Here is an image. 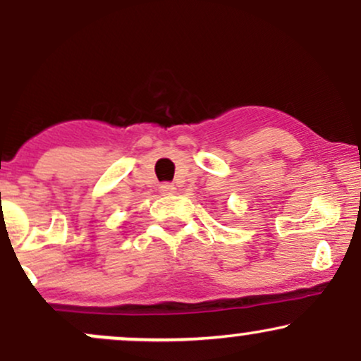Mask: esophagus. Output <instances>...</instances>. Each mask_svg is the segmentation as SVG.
<instances>
[{
  "mask_svg": "<svg viewBox=\"0 0 361 361\" xmlns=\"http://www.w3.org/2000/svg\"><path fill=\"white\" fill-rule=\"evenodd\" d=\"M159 192L163 195H171L175 192V185L173 183H161L159 185Z\"/></svg>",
  "mask_w": 361,
  "mask_h": 361,
  "instance_id": "1",
  "label": "esophagus"
}]
</instances>
